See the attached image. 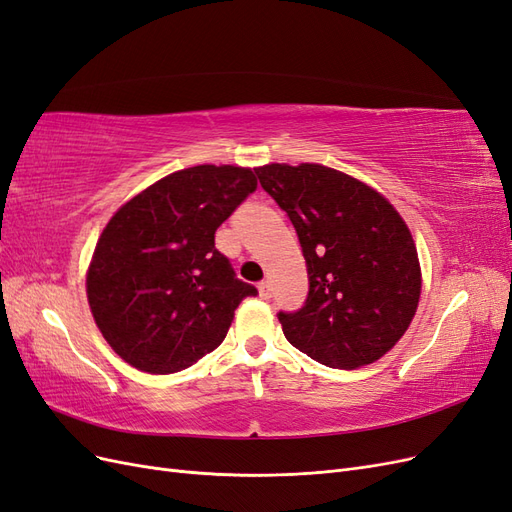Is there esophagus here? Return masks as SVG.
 <instances>
[{"instance_id":"obj_1","label":"esophagus","mask_w":512,"mask_h":512,"mask_svg":"<svg viewBox=\"0 0 512 512\" xmlns=\"http://www.w3.org/2000/svg\"><path fill=\"white\" fill-rule=\"evenodd\" d=\"M258 292H260L262 299H271V282L269 280H262L258 284Z\"/></svg>"}]
</instances>
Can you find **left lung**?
Instances as JSON below:
<instances>
[{
  "instance_id": "1",
  "label": "left lung",
  "mask_w": 512,
  "mask_h": 512,
  "mask_svg": "<svg viewBox=\"0 0 512 512\" xmlns=\"http://www.w3.org/2000/svg\"><path fill=\"white\" fill-rule=\"evenodd\" d=\"M290 218L307 267V299L277 318L314 361L354 369L378 361L406 333L421 297V267L406 222L369 185L320 164L256 168Z\"/></svg>"
}]
</instances>
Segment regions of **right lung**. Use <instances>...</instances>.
I'll return each instance as SVG.
<instances>
[{
    "label": "right lung",
    "instance_id": "right-lung-1",
    "mask_svg": "<svg viewBox=\"0 0 512 512\" xmlns=\"http://www.w3.org/2000/svg\"><path fill=\"white\" fill-rule=\"evenodd\" d=\"M256 185L250 168L192 166L149 185L106 224L87 299L123 361L175 374L224 342L235 309L258 290L215 247V230Z\"/></svg>",
    "mask_w": 512,
    "mask_h": 512
}]
</instances>
